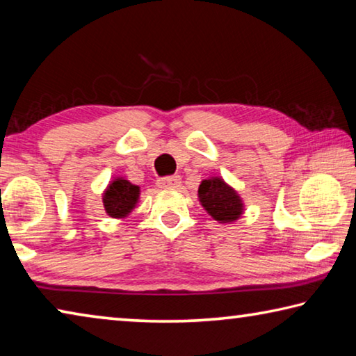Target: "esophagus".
<instances>
[{
	"label": "esophagus",
	"instance_id": "34e87169",
	"mask_svg": "<svg viewBox=\"0 0 356 356\" xmlns=\"http://www.w3.org/2000/svg\"><path fill=\"white\" fill-rule=\"evenodd\" d=\"M156 185L160 188H177L180 185V176H168V177H161L156 180Z\"/></svg>",
	"mask_w": 356,
	"mask_h": 356
}]
</instances>
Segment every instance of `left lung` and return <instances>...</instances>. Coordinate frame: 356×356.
<instances>
[{"label":"left lung","mask_w":356,"mask_h":356,"mask_svg":"<svg viewBox=\"0 0 356 356\" xmlns=\"http://www.w3.org/2000/svg\"><path fill=\"white\" fill-rule=\"evenodd\" d=\"M197 196L207 213L220 222H232L243 213L242 197L221 177H209L202 180Z\"/></svg>","instance_id":"left-lung-1"}]
</instances>
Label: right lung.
Segmentation results:
<instances>
[{"instance_id":"obj_1","label":"right lung","mask_w":356,"mask_h":356,"mask_svg":"<svg viewBox=\"0 0 356 356\" xmlns=\"http://www.w3.org/2000/svg\"><path fill=\"white\" fill-rule=\"evenodd\" d=\"M140 200V186L130 184L124 177L113 179L104 193L105 212L111 218H125Z\"/></svg>"}]
</instances>
